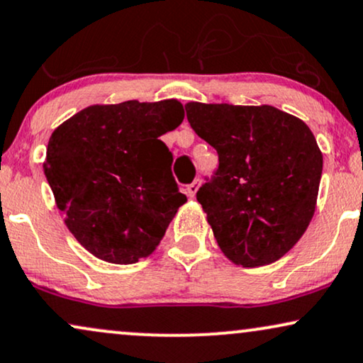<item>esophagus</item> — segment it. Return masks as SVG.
Here are the masks:
<instances>
[{"label":"esophagus","mask_w":363,"mask_h":363,"mask_svg":"<svg viewBox=\"0 0 363 363\" xmlns=\"http://www.w3.org/2000/svg\"><path fill=\"white\" fill-rule=\"evenodd\" d=\"M197 189H199V181H194V182H192V184L187 186V196L194 197Z\"/></svg>","instance_id":"obj_1"}]
</instances>
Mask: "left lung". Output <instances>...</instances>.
Here are the masks:
<instances>
[{"instance_id":"1","label":"left lung","mask_w":363,"mask_h":363,"mask_svg":"<svg viewBox=\"0 0 363 363\" xmlns=\"http://www.w3.org/2000/svg\"><path fill=\"white\" fill-rule=\"evenodd\" d=\"M186 113L219 156L196 196L220 250L242 267L279 260L315 212L323 161L308 125L274 106L187 103Z\"/></svg>"}]
</instances>
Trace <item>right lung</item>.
Listing matches in <instances>:
<instances>
[{"instance_id":"obj_1","label":"right lung","mask_w":363,"mask_h":363,"mask_svg":"<svg viewBox=\"0 0 363 363\" xmlns=\"http://www.w3.org/2000/svg\"><path fill=\"white\" fill-rule=\"evenodd\" d=\"M184 119L176 99L89 106L55 129L43 164L77 242L101 260L147 257L187 201L161 139Z\"/></svg>"}]
</instances>
